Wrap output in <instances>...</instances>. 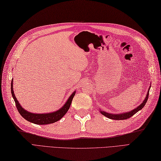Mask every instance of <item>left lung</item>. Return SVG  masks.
Here are the masks:
<instances>
[{
  "mask_svg": "<svg viewBox=\"0 0 161 161\" xmlns=\"http://www.w3.org/2000/svg\"><path fill=\"white\" fill-rule=\"evenodd\" d=\"M150 88H149L147 93V95L146 98L143 101V103L141 104L139 107H137L136 108H134L132 111H128L126 113H119V114H111V113H107L105 111H101L100 110V113L103 114V115H104L105 117H108L109 119H116V120H123V119H126L130 118V117H132V115H134L136 113L138 112L139 111L142 110V109L143 108V107L146 104V103H147V100L148 99V96H149V92H150Z\"/></svg>",
  "mask_w": 161,
  "mask_h": 161,
  "instance_id": "1",
  "label": "left lung"
}]
</instances>
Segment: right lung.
<instances>
[{
  "label": "right lung",
  "mask_w": 161,
  "mask_h": 161,
  "mask_svg": "<svg viewBox=\"0 0 161 161\" xmlns=\"http://www.w3.org/2000/svg\"><path fill=\"white\" fill-rule=\"evenodd\" d=\"M11 95H12L13 98L15 101V106H16V108L18 112L19 113V114L23 117V118H25L27 121H30L31 123L39 125L53 124L61 119L69 110L70 105H71L72 103V101L73 100V97L76 93L75 92H74L72 93V95L69 97V98L65 103V104L60 109H58V110L56 111L49 113H33L26 111L25 108H23L21 107V105L18 103V101L16 97H15L14 92L13 80H11Z\"/></svg>",
  "instance_id": "right-lung-1"
}]
</instances>
